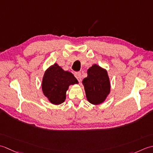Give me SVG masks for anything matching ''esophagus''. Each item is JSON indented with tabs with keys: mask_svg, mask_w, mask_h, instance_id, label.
<instances>
[{
	"mask_svg": "<svg viewBox=\"0 0 153 153\" xmlns=\"http://www.w3.org/2000/svg\"><path fill=\"white\" fill-rule=\"evenodd\" d=\"M74 76L76 78L79 82H80L81 80H82V75H81V73L80 72H75L74 73Z\"/></svg>",
	"mask_w": 153,
	"mask_h": 153,
	"instance_id": "1",
	"label": "esophagus"
}]
</instances>
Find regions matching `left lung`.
<instances>
[{
    "label": "left lung",
    "instance_id": "left-lung-1",
    "mask_svg": "<svg viewBox=\"0 0 153 153\" xmlns=\"http://www.w3.org/2000/svg\"><path fill=\"white\" fill-rule=\"evenodd\" d=\"M87 73L88 76L82 80L87 100L92 104H101L110 91L107 71L94 65L88 68Z\"/></svg>",
    "mask_w": 153,
    "mask_h": 153
}]
</instances>
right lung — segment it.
Here are the masks:
<instances>
[{
  "label": "right lung",
  "mask_w": 153,
  "mask_h": 153,
  "mask_svg": "<svg viewBox=\"0 0 153 153\" xmlns=\"http://www.w3.org/2000/svg\"><path fill=\"white\" fill-rule=\"evenodd\" d=\"M75 83H78V80L72 73L63 71L55 63L44 74L42 81L43 92L51 103L58 105L65 101L69 85Z\"/></svg>",
  "instance_id": "1"
}]
</instances>
